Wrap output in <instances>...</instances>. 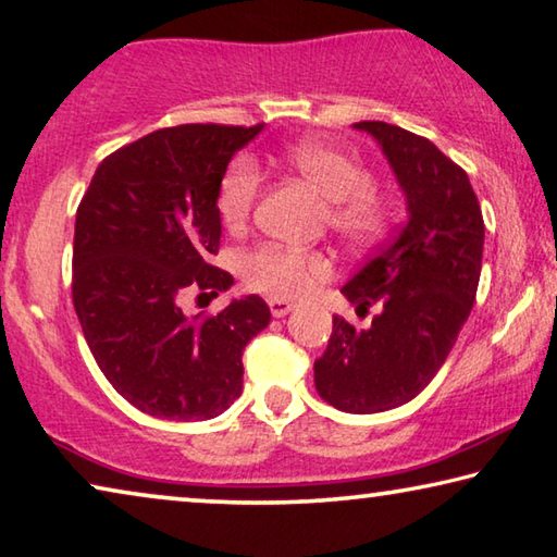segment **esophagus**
<instances>
[{
    "label": "esophagus",
    "mask_w": 557,
    "mask_h": 557,
    "mask_svg": "<svg viewBox=\"0 0 557 557\" xmlns=\"http://www.w3.org/2000/svg\"><path fill=\"white\" fill-rule=\"evenodd\" d=\"M268 307H270V314L272 317H285V314H289L292 312V301H287V299H277V297H270L268 299Z\"/></svg>",
    "instance_id": "esophagus-1"
}]
</instances>
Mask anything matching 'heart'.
I'll use <instances>...</instances> for the list:
<instances>
[{
	"mask_svg": "<svg viewBox=\"0 0 557 557\" xmlns=\"http://www.w3.org/2000/svg\"><path fill=\"white\" fill-rule=\"evenodd\" d=\"M282 162L329 201V225L344 240L371 243L388 228V203L371 186V174L351 157L329 145L297 143L282 152ZM260 184V169L250 157H235L225 169L215 206L228 228H240L250 219ZM238 270L245 287L268 297H297L326 275L329 260L322 252L260 243L243 252Z\"/></svg>",
	"mask_w": 557,
	"mask_h": 557,
	"instance_id": "1",
	"label": "heart"
}]
</instances>
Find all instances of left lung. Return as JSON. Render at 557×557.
Segmentation results:
<instances>
[{
  "label": "left lung",
  "mask_w": 557,
  "mask_h": 557,
  "mask_svg": "<svg viewBox=\"0 0 557 557\" xmlns=\"http://www.w3.org/2000/svg\"><path fill=\"white\" fill-rule=\"evenodd\" d=\"M388 157L408 221L344 285L358 309L381 305L369 329L334 317L314 385L344 412H383L412 400L447 361L482 275L484 219L465 169L398 125L356 122Z\"/></svg>",
  "instance_id": "left-lung-1"
}]
</instances>
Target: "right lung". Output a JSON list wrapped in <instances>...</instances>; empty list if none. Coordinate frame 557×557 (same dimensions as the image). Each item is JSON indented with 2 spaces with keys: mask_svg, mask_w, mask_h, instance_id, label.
I'll return each mask as SVG.
<instances>
[{
  "mask_svg": "<svg viewBox=\"0 0 557 557\" xmlns=\"http://www.w3.org/2000/svg\"><path fill=\"white\" fill-rule=\"evenodd\" d=\"M262 125H176L102 159L75 213L73 307L122 398L162 420H209L243 391V348L270 322L258 295L188 317L233 275L221 245V178Z\"/></svg>",
  "mask_w": 557,
  "mask_h": 557,
  "instance_id": "right-lung-1",
  "label": "right lung"
}]
</instances>
